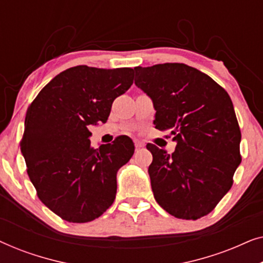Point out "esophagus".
Listing matches in <instances>:
<instances>
[{
	"mask_svg": "<svg viewBox=\"0 0 263 263\" xmlns=\"http://www.w3.org/2000/svg\"><path fill=\"white\" fill-rule=\"evenodd\" d=\"M134 143H135L136 148H141V147H143V145H145V143L141 142V141H139V140H135Z\"/></svg>",
	"mask_w": 263,
	"mask_h": 263,
	"instance_id": "34e87169",
	"label": "esophagus"
}]
</instances>
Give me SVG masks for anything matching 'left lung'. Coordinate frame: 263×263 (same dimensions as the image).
<instances>
[{
    "mask_svg": "<svg viewBox=\"0 0 263 263\" xmlns=\"http://www.w3.org/2000/svg\"><path fill=\"white\" fill-rule=\"evenodd\" d=\"M135 85L151 97L153 123L171 130L175 152L147 145L154 199L167 213L196 220L231 189L242 161L240 129L231 98L207 74L183 63L135 67Z\"/></svg>",
    "mask_w": 263,
    "mask_h": 263,
    "instance_id": "left-lung-1",
    "label": "left lung"
}]
</instances>
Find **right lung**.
I'll return each mask as SVG.
<instances>
[{"label":"right lung","instance_id":"right-lung-1","mask_svg":"<svg viewBox=\"0 0 263 263\" xmlns=\"http://www.w3.org/2000/svg\"><path fill=\"white\" fill-rule=\"evenodd\" d=\"M132 68L77 66L56 75L28 106L20 142L39 200L69 222L98 218L116 197L118 168L134 153L128 136L93 148L88 125L105 123L133 85Z\"/></svg>","mask_w":263,"mask_h":263}]
</instances>
